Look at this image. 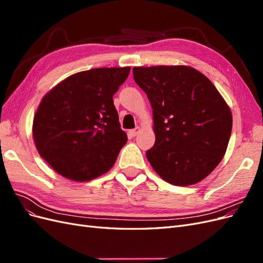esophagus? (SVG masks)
Wrapping results in <instances>:
<instances>
[{"label":"esophagus","instance_id":"34e87169","mask_svg":"<svg viewBox=\"0 0 263 263\" xmlns=\"http://www.w3.org/2000/svg\"><path fill=\"white\" fill-rule=\"evenodd\" d=\"M139 130H140L139 127H136V128H135V129H132V130H129V135H130L132 137L137 136V134L139 133Z\"/></svg>","mask_w":263,"mask_h":263}]
</instances>
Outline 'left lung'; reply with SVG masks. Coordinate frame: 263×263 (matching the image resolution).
<instances>
[{
	"mask_svg": "<svg viewBox=\"0 0 263 263\" xmlns=\"http://www.w3.org/2000/svg\"><path fill=\"white\" fill-rule=\"evenodd\" d=\"M154 113L156 141L146 156L173 185L202 181L224 157L233 116L215 85L186 66L133 68Z\"/></svg>",
	"mask_w": 263,
	"mask_h": 263,
	"instance_id": "1",
	"label": "left lung"
}]
</instances>
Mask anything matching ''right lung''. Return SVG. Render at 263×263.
Masks as SVG:
<instances>
[{"label":"right lung","mask_w":263,"mask_h":263,"mask_svg":"<svg viewBox=\"0 0 263 263\" xmlns=\"http://www.w3.org/2000/svg\"><path fill=\"white\" fill-rule=\"evenodd\" d=\"M130 68H95L47 93L33 123L39 155L62 177L90 181L107 172L127 141L113 97Z\"/></svg>","instance_id":"obj_1"}]
</instances>
